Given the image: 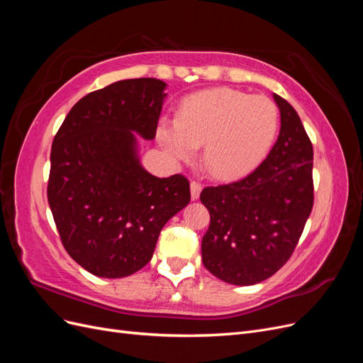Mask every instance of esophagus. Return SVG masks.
Wrapping results in <instances>:
<instances>
[{
  "mask_svg": "<svg viewBox=\"0 0 363 363\" xmlns=\"http://www.w3.org/2000/svg\"><path fill=\"white\" fill-rule=\"evenodd\" d=\"M203 186L199 182H191V199L192 200H199L200 194H201Z\"/></svg>",
  "mask_w": 363,
  "mask_h": 363,
  "instance_id": "1",
  "label": "esophagus"
}]
</instances>
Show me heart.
Segmentation results:
<instances>
[{"mask_svg":"<svg viewBox=\"0 0 363 363\" xmlns=\"http://www.w3.org/2000/svg\"><path fill=\"white\" fill-rule=\"evenodd\" d=\"M277 106L263 95L215 87L184 98L179 118H162L157 139L175 160H203L215 177L238 179L255 169L276 142Z\"/></svg>","mask_w":363,"mask_h":363,"instance_id":"heart-1","label":"heart"}]
</instances>
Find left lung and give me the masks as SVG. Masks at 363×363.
<instances>
[{
	"mask_svg": "<svg viewBox=\"0 0 363 363\" xmlns=\"http://www.w3.org/2000/svg\"><path fill=\"white\" fill-rule=\"evenodd\" d=\"M280 133L268 157L245 179L204 188L211 213L201 242L215 277L250 286L274 276L294 252L313 206V148L295 108L274 94Z\"/></svg>",
	"mask_w": 363,
	"mask_h": 363,
	"instance_id": "8db88e82",
	"label": "left lung"
}]
</instances>
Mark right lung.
<instances>
[{"label": "right lung", "instance_id": "obj_1", "mask_svg": "<svg viewBox=\"0 0 363 363\" xmlns=\"http://www.w3.org/2000/svg\"><path fill=\"white\" fill-rule=\"evenodd\" d=\"M167 83L130 79L83 96L51 147L48 203L68 255L96 277L144 268L160 230L191 201L182 174L159 179L139 160L156 138Z\"/></svg>", "mask_w": 363, "mask_h": 363}]
</instances>
